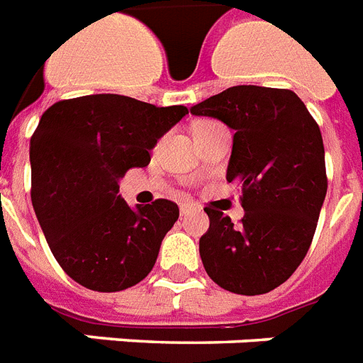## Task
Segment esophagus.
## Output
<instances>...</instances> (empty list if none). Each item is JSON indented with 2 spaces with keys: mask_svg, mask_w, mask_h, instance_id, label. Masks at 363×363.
Listing matches in <instances>:
<instances>
[{
  "mask_svg": "<svg viewBox=\"0 0 363 363\" xmlns=\"http://www.w3.org/2000/svg\"><path fill=\"white\" fill-rule=\"evenodd\" d=\"M195 210L196 206L191 204V202H182V204H179V213H182V216H189V213H193Z\"/></svg>",
  "mask_w": 363,
  "mask_h": 363,
  "instance_id": "34e87169",
  "label": "esophagus"
}]
</instances>
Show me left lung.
Masks as SVG:
<instances>
[{
	"label": "left lung",
	"instance_id": "left-lung-1",
	"mask_svg": "<svg viewBox=\"0 0 363 363\" xmlns=\"http://www.w3.org/2000/svg\"><path fill=\"white\" fill-rule=\"evenodd\" d=\"M234 131L227 182L242 187L245 216L234 225L204 211L210 228L200 259L217 285L243 296L274 291L291 277L315 236L328 178L323 135L291 89L234 86L191 106Z\"/></svg>",
	"mask_w": 363,
	"mask_h": 363
}]
</instances>
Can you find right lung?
Wrapping results in <instances>:
<instances>
[{
    "instance_id": "obj_1",
    "label": "right lung",
    "mask_w": 363,
    "mask_h": 363,
    "mask_svg": "<svg viewBox=\"0 0 363 363\" xmlns=\"http://www.w3.org/2000/svg\"><path fill=\"white\" fill-rule=\"evenodd\" d=\"M185 114L182 104L99 94L40 116L30 142L35 216L57 264L89 291H125L152 272L178 204L157 199L133 210L118 182L150 164V150Z\"/></svg>"
}]
</instances>
